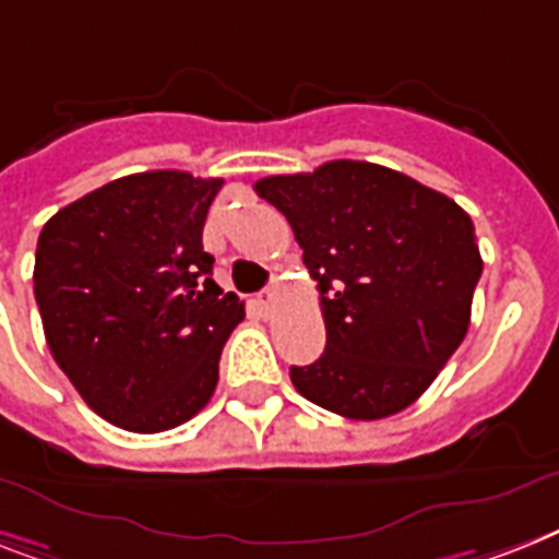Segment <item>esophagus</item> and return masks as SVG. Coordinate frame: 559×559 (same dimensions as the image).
Returning <instances> with one entry per match:
<instances>
[{
	"instance_id": "1",
	"label": "esophagus",
	"mask_w": 559,
	"mask_h": 559,
	"mask_svg": "<svg viewBox=\"0 0 559 559\" xmlns=\"http://www.w3.org/2000/svg\"><path fill=\"white\" fill-rule=\"evenodd\" d=\"M258 310L264 312V316H272V310H275V293H272V289L258 295Z\"/></svg>"
}]
</instances>
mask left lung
Returning <instances> with one entry per match:
<instances>
[{"mask_svg": "<svg viewBox=\"0 0 559 559\" xmlns=\"http://www.w3.org/2000/svg\"><path fill=\"white\" fill-rule=\"evenodd\" d=\"M255 192L287 217L319 281L326 347L289 367L295 390L347 419L405 411L468 333L483 275L468 212L365 160L264 177Z\"/></svg>", "mask_w": 559, "mask_h": 559, "instance_id": "1", "label": "left lung"}]
</instances>
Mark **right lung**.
<instances>
[{
    "label": "right lung",
    "instance_id": "add662e5",
    "mask_svg": "<svg viewBox=\"0 0 559 559\" xmlns=\"http://www.w3.org/2000/svg\"><path fill=\"white\" fill-rule=\"evenodd\" d=\"M221 177L140 171L68 203L36 240L45 342L85 405L134 433L206 405L243 301L212 281L203 224Z\"/></svg>",
    "mask_w": 559,
    "mask_h": 559
}]
</instances>
